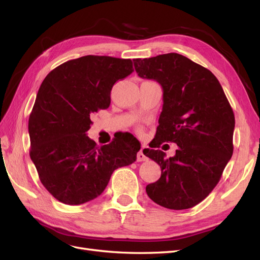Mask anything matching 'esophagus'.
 <instances>
[{
	"instance_id": "obj_1",
	"label": "esophagus",
	"mask_w": 260,
	"mask_h": 260,
	"mask_svg": "<svg viewBox=\"0 0 260 260\" xmlns=\"http://www.w3.org/2000/svg\"><path fill=\"white\" fill-rule=\"evenodd\" d=\"M147 159V157L145 156V154L143 153V148H141L140 151L138 152V154H137V160L138 161H144V160H146Z\"/></svg>"
}]
</instances>
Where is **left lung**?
Returning <instances> with one entry per match:
<instances>
[{
    "mask_svg": "<svg viewBox=\"0 0 260 260\" xmlns=\"http://www.w3.org/2000/svg\"><path fill=\"white\" fill-rule=\"evenodd\" d=\"M133 61L139 77L156 80L162 88V111L152 147L162 142L178 145L169 158L160 149L145 148V156L161 169L160 178L146 185V193L165 208H192L214 190L233 154L231 105L215 75L183 55Z\"/></svg>",
    "mask_w": 260,
    "mask_h": 260,
    "instance_id": "1",
    "label": "left lung"
}]
</instances>
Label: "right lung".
<instances>
[{"instance_id":"add662e5","label":"right lung","mask_w":260,"mask_h":260,"mask_svg":"<svg viewBox=\"0 0 260 260\" xmlns=\"http://www.w3.org/2000/svg\"><path fill=\"white\" fill-rule=\"evenodd\" d=\"M133 72L132 60L88 55L45 77L29 117L30 157L41 183L57 201L80 205L103 193L140 148L120 138L98 146L86 132L91 116L111 104L113 85Z\"/></svg>"}]
</instances>
